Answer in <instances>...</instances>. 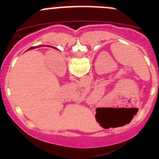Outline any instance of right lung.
Listing matches in <instances>:
<instances>
[{
  "mask_svg": "<svg viewBox=\"0 0 159 159\" xmlns=\"http://www.w3.org/2000/svg\"><path fill=\"white\" fill-rule=\"evenodd\" d=\"M38 48V46H35V47H32V48H30L28 50H31V49H34V48Z\"/></svg>",
  "mask_w": 159,
  "mask_h": 159,
  "instance_id": "1",
  "label": "right lung"
}]
</instances>
